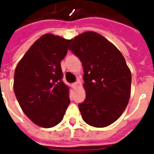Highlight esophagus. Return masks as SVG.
I'll return each mask as SVG.
<instances>
[{
    "mask_svg": "<svg viewBox=\"0 0 154 154\" xmlns=\"http://www.w3.org/2000/svg\"><path fill=\"white\" fill-rule=\"evenodd\" d=\"M79 84H80V82H79V81H77V82H75V83L72 84V87H73V88H77L78 86H79Z\"/></svg>",
    "mask_w": 154,
    "mask_h": 154,
    "instance_id": "1",
    "label": "esophagus"
}]
</instances>
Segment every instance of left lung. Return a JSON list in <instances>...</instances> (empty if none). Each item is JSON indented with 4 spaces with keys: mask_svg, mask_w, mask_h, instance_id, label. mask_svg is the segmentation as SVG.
I'll use <instances>...</instances> for the list:
<instances>
[{
    "mask_svg": "<svg viewBox=\"0 0 154 154\" xmlns=\"http://www.w3.org/2000/svg\"><path fill=\"white\" fill-rule=\"evenodd\" d=\"M82 63L84 102L78 105L87 125L103 128L119 119L129 103L131 72L120 51L97 32L74 38L69 47Z\"/></svg>",
    "mask_w": 154,
    "mask_h": 154,
    "instance_id": "1",
    "label": "left lung"
}]
</instances>
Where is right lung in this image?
<instances>
[{
  "label": "right lung",
  "instance_id": "right-lung-1",
  "mask_svg": "<svg viewBox=\"0 0 154 154\" xmlns=\"http://www.w3.org/2000/svg\"><path fill=\"white\" fill-rule=\"evenodd\" d=\"M72 39L45 34L32 44L15 67L14 91L23 112L35 125L51 128L63 119L70 104L61 61Z\"/></svg>",
  "mask_w": 154,
  "mask_h": 154
}]
</instances>
